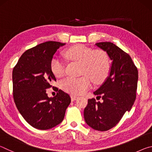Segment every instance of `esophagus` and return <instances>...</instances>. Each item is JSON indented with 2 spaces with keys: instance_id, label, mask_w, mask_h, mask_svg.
Wrapping results in <instances>:
<instances>
[{
  "instance_id": "esophagus-1",
  "label": "esophagus",
  "mask_w": 152,
  "mask_h": 152,
  "mask_svg": "<svg viewBox=\"0 0 152 152\" xmlns=\"http://www.w3.org/2000/svg\"><path fill=\"white\" fill-rule=\"evenodd\" d=\"M77 98H78V96H76V95H72L71 96V99H72V101H75V100L77 99Z\"/></svg>"
}]
</instances>
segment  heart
<instances>
[{
    "label": "heart",
    "instance_id": "heart-1",
    "mask_svg": "<svg viewBox=\"0 0 152 152\" xmlns=\"http://www.w3.org/2000/svg\"><path fill=\"white\" fill-rule=\"evenodd\" d=\"M66 57L72 61L81 63L80 77H67L61 82L64 91L74 94H80L91 88L92 82L99 84L103 82L110 70L109 58L102 50H94L78 44L68 48L64 52ZM51 70L56 77L65 74V65L58 58H53Z\"/></svg>",
    "mask_w": 152,
    "mask_h": 152
}]
</instances>
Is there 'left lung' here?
Wrapping results in <instances>:
<instances>
[{"instance_id": "left-lung-1", "label": "left lung", "mask_w": 152, "mask_h": 152, "mask_svg": "<svg viewBox=\"0 0 152 152\" xmlns=\"http://www.w3.org/2000/svg\"><path fill=\"white\" fill-rule=\"evenodd\" d=\"M96 45L106 51L113 63L109 77L94 92L102 101H96L94 98L88 99L84 117L92 129L106 132L132 109L136 99L138 70L130 56L113 43L100 42Z\"/></svg>"}]
</instances>
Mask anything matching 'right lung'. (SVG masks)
Wrapping results in <instances>:
<instances>
[{"instance_id": "1", "label": "right lung", "mask_w": 152, "mask_h": 152, "mask_svg": "<svg viewBox=\"0 0 152 152\" xmlns=\"http://www.w3.org/2000/svg\"><path fill=\"white\" fill-rule=\"evenodd\" d=\"M66 43L47 42L27 50L12 70V95L17 109L35 129H50L62 121L71 99L55 87L57 94L49 98L46 90L56 81L51 61L59 48Z\"/></svg>"}]
</instances>
